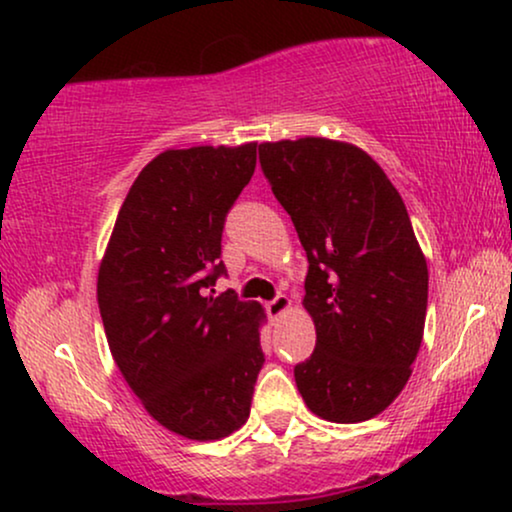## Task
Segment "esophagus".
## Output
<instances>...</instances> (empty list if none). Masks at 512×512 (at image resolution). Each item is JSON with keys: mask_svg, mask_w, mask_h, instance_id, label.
<instances>
[{"mask_svg": "<svg viewBox=\"0 0 512 512\" xmlns=\"http://www.w3.org/2000/svg\"><path fill=\"white\" fill-rule=\"evenodd\" d=\"M289 308H291V301H289L287 294L275 296V298H272V301L265 303V310H268V315L272 317V320H277V317H282L284 313H287Z\"/></svg>", "mask_w": 512, "mask_h": 512, "instance_id": "esophagus-1", "label": "esophagus"}]
</instances>
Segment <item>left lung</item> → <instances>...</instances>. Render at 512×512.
Instances as JSON below:
<instances>
[{
	"mask_svg": "<svg viewBox=\"0 0 512 512\" xmlns=\"http://www.w3.org/2000/svg\"><path fill=\"white\" fill-rule=\"evenodd\" d=\"M258 159L310 263L317 343L294 367L298 393L327 421H369L407 386L426 324L428 265L407 207L357 145L305 136L261 143Z\"/></svg>",
	"mask_w": 512,
	"mask_h": 512,
	"instance_id": "left-lung-1",
	"label": "left lung"
}]
</instances>
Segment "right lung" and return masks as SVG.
Segmentation results:
<instances>
[{"instance_id": "1", "label": "right lung", "mask_w": 512, "mask_h": 512, "mask_svg": "<svg viewBox=\"0 0 512 512\" xmlns=\"http://www.w3.org/2000/svg\"><path fill=\"white\" fill-rule=\"evenodd\" d=\"M254 169L256 143L159 152L131 185L98 268V308L124 381L188 440H221L247 423L265 362L261 303L204 291L225 275V214Z\"/></svg>"}]
</instances>
